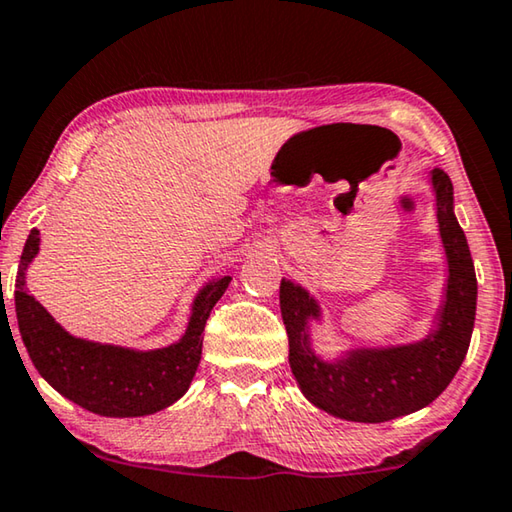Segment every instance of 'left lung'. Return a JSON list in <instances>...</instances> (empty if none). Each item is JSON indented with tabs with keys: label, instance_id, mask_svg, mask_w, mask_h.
I'll return each instance as SVG.
<instances>
[{
	"label": "left lung",
	"instance_id": "1",
	"mask_svg": "<svg viewBox=\"0 0 512 512\" xmlns=\"http://www.w3.org/2000/svg\"><path fill=\"white\" fill-rule=\"evenodd\" d=\"M431 186L446 259V285L431 330L417 342L353 346L337 358H323L312 344V323L323 321L319 300L298 282L287 278L280 282L291 373L305 399L332 417L383 424L410 415L433 403L465 360L476 316L474 262L453 214L449 175L433 168Z\"/></svg>",
	"mask_w": 512,
	"mask_h": 512
}]
</instances>
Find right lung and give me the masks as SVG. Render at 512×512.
Wrapping results in <instances>:
<instances>
[{
	"label": "right lung",
	"mask_w": 512,
	"mask_h": 512,
	"mask_svg": "<svg viewBox=\"0 0 512 512\" xmlns=\"http://www.w3.org/2000/svg\"><path fill=\"white\" fill-rule=\"evenodd\" d=\"M38 250L40 232L31 230L15 278V314L40 376L61 396L102 417H145L180 401L200 364L209 312L225 294L230 275L202 285L191 303L189 326L177 342L141 351L75 337L56 323L27 289V269Z\"/></svg>",
	"instance_id": "1"
}]
</instances>
